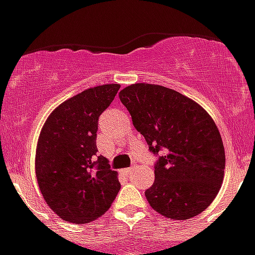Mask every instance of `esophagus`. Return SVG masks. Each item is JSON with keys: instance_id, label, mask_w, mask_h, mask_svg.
<instances>
[{"instance_id": "esophagus-1", "label": "esophagus", "mask_w": 255, "mask_h": 255, "mask_svg": "<svg viewBox=\"0 0 255 255\" xmlns=\"http://www.w3.org/2000/svg\"><path fill=\"white\" fill-rule=\"evenodd\" d=\"M133 168H134V167H129V168H127V169H125V172H126V174H128V173H130V172H132V170H133Z\"/></svg>"}]
</instances>
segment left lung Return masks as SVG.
Returning <instances> with one entry per match:
<instances>
[{"mask_svg":"<svg viewBox=\"0 0 255 255\" xmlns=\"http://www.w3.org/2000/svg\"><path fill=\"white\" fill-rule=\"evenodd\" d=\"M132 123L154 155L155 181L145 196L170 220H189L214 200L225 174V147L216 123L198 103L174 90L134 83L119 92Z\"/></svg>","mask_w":255,"mask_h":255,"instance_id":"obj_1","label":"left lung"}]
</instances>
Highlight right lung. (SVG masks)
Listing matches in <instances>:
<instances>
[{
  "label": "right lung",
  "mask_w": 255,
  "mask_h": 255,
  "mask_svg": "<svg viewBox=\"0 0 255 255\" xmlns=\"http://www.w3.org/2000/svg\"><path fill=\"white\" fill-rule=\"evenodd\" d=\"M119 85L88 88L51 113L39 134L35 176L43 199L61 220L88 223L109 209L121 189L118 173L97 156L99 118Z\"/></svg>",
  "instance_id": "obj_1"
}]
</instances>
